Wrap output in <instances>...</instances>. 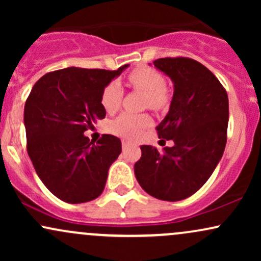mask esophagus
<instances>
[{
  "mask_svg": "<svg viewBox=\"0 0 261 261\" xmlns=\"http://www.w3.org/2000/svg\"><path fill=\"white\" fill-rule=\"evenodd\" d=\"M133 145V142H130V141H126V140H122V148H126L128 146Z\"/></svg>",
  "mask_w": 261,
  "mask_h": 261,
  "instance_id": "1",
  "label": "esophagus"
}]
</instances>
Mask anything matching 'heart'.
Masks as SVG:
<instances>
[{"label":"heart","instance_id":"heart-1","mask_svg":"<svg viewBox=\"0 0 261 261\" xmlns=\"http://www.w3.org/2000/svg\"><path fill=\"white\" fill-rule=\"evenodd\" d=\"M130 85L137 91L145 93V106L153 110L164 109L169 103V92L163 74L152 67L135 68L127 77ZM122 99V89L118 82L109 83L101 93L100 103L107 113L113 114L119 109ZM151 124L147 114L122 113L110 125L118 136L134 139Z\"/></svg>","mask_w":261,"mask_h":261}]
</instances>
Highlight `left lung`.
<instances>
[{
    "label": "left lung",
    "mask_w": 261,
    "mask_h": 261,
    "mask_svg": "<svg viewBox=\"0 0 261 261\" xmlns=\"http://www.w3.org/2000/svg\"><path fill=\"white\" fill-rule=\"evenodd\" d=\"M153 65L170 77L174 93L166 118L155 127L173 147L141 146L135 175L155 199L179 201L207 181L227 142L228 95L207 67L189 58H164Z\"/></svg>",
    "instance_id": "left-lung-1"
}]
</instances>
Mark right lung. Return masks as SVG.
<instances>
[{
    "label": "right lung",
    "mask_w": 261,
    "mask_h": 261,
    "mask_svg": "<svg viewBox=\"0 0 261 261\" xmlns=\"http://www.w3.org/2000/svg\"><path fill=\"white\" fill-rule=\"evenodd\" d=\"M128 65L115 71L67 67L44 74L24 106L27 151L44 185L62 201L97 199L121 142L104 134L94 143L85 131L106 118L104 88Z\"/></svg>",
    "instance_id": "1"
}]
</instances>
